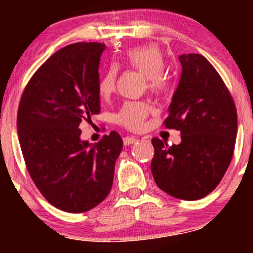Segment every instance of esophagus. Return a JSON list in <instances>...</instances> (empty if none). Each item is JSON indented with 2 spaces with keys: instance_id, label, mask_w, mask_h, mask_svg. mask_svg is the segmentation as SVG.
Masks as SVG:
<instances>
[{
  "instance_id": "34e87169",
  "label": "esophagus",
  "mask_w": 253,
  "mask_h": 253,
  "mask_svg": "<svg viewBox=\"0 0 253 253\" xmlns=\"http://www.w3.org/2000/svg\"><path fill=\"white\" fill-rule=\"evenodd\" d=\"M138 141V138H134V136H125L124 138V145H132Z\"/></svg>"
}]
</instances>
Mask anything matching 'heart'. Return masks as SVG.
<instances>
[{"label":"heart","mask_w":253,"mask_h":253,"mask_svg":"<svg viewBox=\"0 0 253 253\" xmlns=\"http://www.w3.org/2000/svg\"><path fill=\"white\" fill-rule=\"evenodd\" d=\"M125 62L133 70L146 77L147 88L153 94H162L167 90L168 82L164 76L165 60L162 51L156 45H144L130 48L125 56ZM118 69L114 66L104 72L98 82V94L102 98H108L114 92L117 85ZM149 115V107L140 102H126L118 112V124L130 130H139L143 127L145 119Z\"/></svg>","instance_id":"obj_1"}]
</instances>
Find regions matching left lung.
<instances>
[{
  "label": "left lung",
  "mask_w": 253,
  "mask_h": 253,
  "mask_svg": "<svg viewBox=\"0 0 253 253\" xmlns=\"http://www.w3.org/2000/svg\"><path fill=\"white\" fill-rule=\"evenodd\" d=\"M178 59L182 74L164 125L181 132V143L169 146L153 138L151 171L165 193L194 201L215 189L231 163L237 109L220 75L205 57L189 53Z\"/></svg>",
  "instance_id": "left-lung-1"
}]
</instances>
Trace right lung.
I'll use <instances>...</instances> for the list:
<instances>
[{"instance_id":"add662e5","label":"right lung","mask_w":253,"mask_h":253,"mask_svg":"<svg viewBox=\"0 0 253 253\" xmlns=\"http://www.w3.org/2000/svg\"><path fill=\"white\" fill-rule=\"evenodd\" d=\"M106 45L76 42L60 48L32 76L17 112L26 167L51 205L83 213L108 196L123 139L115 130L91 145L78 127L98 114V66Z\"/></svg>"}]
</instances>
